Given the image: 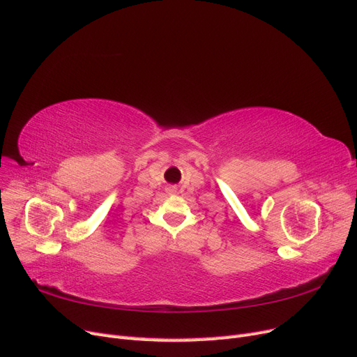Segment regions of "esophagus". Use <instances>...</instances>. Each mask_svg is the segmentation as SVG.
<instances>
[{"mask_svg": "<svg viewBox=\"0 0 357 357\" xmlns=\"http://www.w3.org/2000/svg\"><path fill=\"white\" fill-rule=\"evenodd\" d=\"M168 192H169V193H174L176 189H174V188H168Z\"/></svg>", "mask_w": 357, "mask_h": 357, "instance_id": "esophagus-1", "label": "esophagus"}]
</instances>
